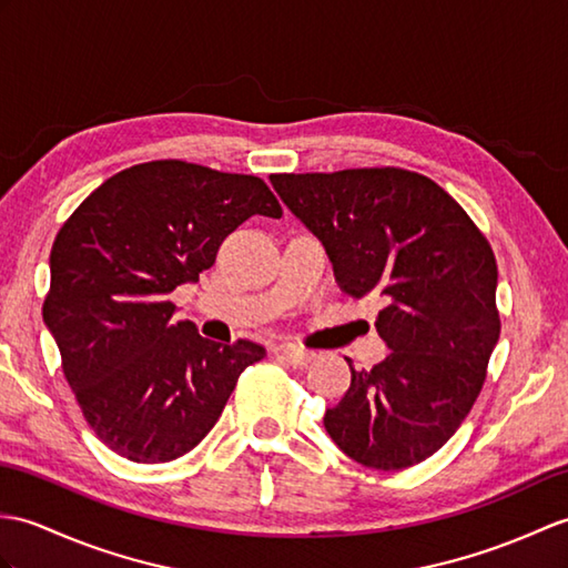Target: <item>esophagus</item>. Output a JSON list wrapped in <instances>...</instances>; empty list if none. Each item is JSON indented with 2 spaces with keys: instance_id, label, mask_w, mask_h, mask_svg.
Wrapping results in <instances>:
<instances>
[{
  "instance_id": "34e87169",
  "label": "esophagus",
  "mask_w": 568,
  "mask_h": 568,
  "mask_svg": "<svg viewBox=\"0 0 568 568\" xmlns=\"http://www.w3.org/2000/svg\"><path fill=\"white\" fill-rule=\"evenodd\" d=\"M275 353H281L283 358H287L290 363L293 365H310L314 358H316V353L314 351H307V348H302V346H295V344H281L278 348H275Z\"/></svg>"
}]
</instances>
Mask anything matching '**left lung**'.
<instances>
[{
	"mask_svg": "<svg viewBox=\"0 0 568 568\" xmlns=\"http://www.w3.org/2000/svg\"><path fill=\"white\" fill-rule=\"evenodd\" d=\"M281 201L320 240L353 297L379 295L389 355L351 365L324 428L355 463L397 471L453 438L486 379L500 334L496 258L453 195L406 169L273 174Z\"/></svg>",
	"mask_w": 568,
	"mask_h": 568,
	"instance_id": "1",
	"label": "left lung"
}]
</instances>
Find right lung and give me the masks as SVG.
Returning <instances> with one entry per match:
<instances>
[{"mask_svg": "<svg viewBox=\"0 0 568 568\" xmlns=\"http://www.w3.org/2000/svg\"><path fill=\"white\" fill-rule=\"evenodd\" d=\"M252 215H283L258 176L160 160L103 181L58 232L43 322L87 424L121 457L156 465L193 450L266 355L203 338L169 302Z\"/></svg>", "mask_w": 568, "mask_h": 568, "instance_id": "1", "label": "right lung"}]
</instances>
